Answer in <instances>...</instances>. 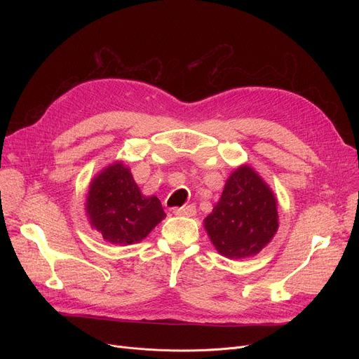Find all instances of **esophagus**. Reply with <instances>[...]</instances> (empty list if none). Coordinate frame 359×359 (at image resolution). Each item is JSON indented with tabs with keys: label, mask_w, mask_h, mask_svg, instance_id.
I'll return each instance as SVG.
<instances>
[{
	"label": "esophagus",
	"mask_w": 359,
	"mask_h": 359,
	"mask_svg": "<svg viewBox=\"0 0 359 359\" xmlns=\"http://www.w3.org/2000/svg\"><path fill=\"white\" fill-rule=\"evenodd\" d=\"M173 212L176 215H184V217H194L196 214V206L194 203L186 205V206H180V208H175Z\"/></svg>",
	"instance_id": "1"
}]
</instances>
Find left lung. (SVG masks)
<instances>
[{
  "label": "left lung",
  "instance_id": "1",
  "mask_svg": "<svg viewBox=\"0 0 359 359\" xmlns=\"http://www.w3.org/2000/svg\"><path fill=\"white\" fill-rule=\"evenodd\" d=\"M205 230L225 257L257 255L278 230L276 199L249 165H241L225 183L221 199L205 218Z\"/></svg>",
  "mask_w": 359,
  "mask_h": 359
}]
</instances>
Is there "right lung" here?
<instances>
[{
  "mask_svg": "<svg viewBox=\"0 0 359 359\" xmlns=\"http://www.w3.org/2000/svg\"><path fill=\"white\" fill-rule=\"evenodd\" d=\"M87 215L94 229L113 244H134L165 217L158 198H145L122 163L109 165L93 180Z\"/></svg>",
  "mask_w": 359,
  "mask_h": 359,
  "instance_id": "1",
  "label": "right lung"
}]
</instances>
